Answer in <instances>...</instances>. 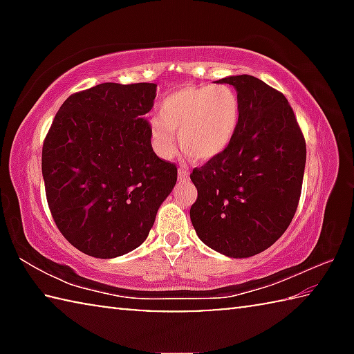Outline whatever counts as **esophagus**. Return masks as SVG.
Here are the masks:
<instances>
[{"label": "esophagus", "mask_w": 354, "mask_h": 354, "mask_svg": "<svg viewBox=\"0 0 354 354\" xmlns=\"http://www.w3.org/2000/svg\"><path fill=\"white\" fill-rule=\"evenodd\" d=\"M178 178H179V181H185V179H189V170L184 169V167H179Z\"/></svg>", "instance_id": "obj_1"}]
</instances>
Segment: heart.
<instances>
[{
  "label": "heart",
  "instance_id": "heart-1",
  "mask_svg": "<svg viewBox=\"0 0 354 354\" xmlns=\"http://www.w3.org/2000/svg\"><path fill=\"white\" fill-rule=\"evenodd\" d=\"M241 104L234 88L226 84H198L171 92L151 120L154 148L162 158L176 149L173 133L190 159L206 162L217 158L236 134Z\"/></svg>",
  "mask_w": 354,
  "mask_h": 354
}]
</instances>
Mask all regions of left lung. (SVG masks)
I'll use <instances>...</instances> for the list:
<instances>
[{
  "instance_id": "left-lung-1",
  "label": "left lung",
  "mask_w": 354,
  "mask_h": 354,
  "mask_svg": "<svg viewBox=\"0 0 354 354\" xmlns=\"http://www.w3.org/2000/svg\"><path fill=\"white\" fill-rule=\"evenodd\" d=\"M241 117L230 145L190 173L198 190L190 207L196 234L230 257H250L289 227L301 195L306 142L289 101L250 75L227 76Z\"/></svg>"
}]
</instances>
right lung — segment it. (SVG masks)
Returning a JSON list of instances; mask_svg holds the SVG:
<instances>
[{
    "label": "right lung",
    "mask_w": 354,
    "mask_h": 354,
    "mask_svg": "<svg viewBox=\"0 0 354 354\" xmlns=\"http://www.w3.org/2000/svg\"><path fill=\"white\" fill-rule=\"evenodd\" d=\"M156 84L104 82L59 107L41 148L46 201L59 231L82 253L111 259L148 237L178 179L156 156Z\"/></svg>",
    "instance_id": "obj_1"
}]
</instances>
